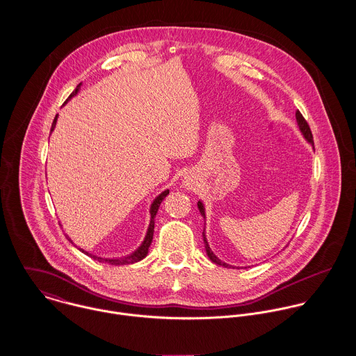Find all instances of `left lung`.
<instances>
[{
    "label": "left lung",
    "instance_id": "obj_1",
    "mask_svg": "<svg viewBox=\"0 0 356 356\" xmlns=\"http://www.w3.org/2000/svg\"><path fill=\"white\" fill-rule=\"evenodd\" d=\"M296 120H298V124H299V127H300V130H302V133H303V136H305V140L314 145V138H312V133H311V129H309V126H308V123H307V120H305V116L302 115V112H300V111H298V112H296ZM197 207H199V209H200V213H202L204 218H205L204 205L202 204V202H199V203H197ZM203 238L204 247H205V251H207L208 257H209V259H211V260H212L215 264H219V266H223V267H230V266H229V264H226L225 261L219 260V259H218V257L213 254V252L211 251V248H209V245H208V243H207V238H205V233H204V230Z\"/></svg>",
    "mask_w": 356,
    "mask_h": 356
}]
</instances>
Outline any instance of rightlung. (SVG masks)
<instances>
[{"instance_id":"1","label":"right lung","mask_w":356,"mask_h":356,"mask_svg":"<svg viewBox=\"0 0 356 356\" xmlns=\"http://www.w3.org/2000/svg\"><path fill=\"white\" fill-rule=\"evenodd\" d=\"M79 86H81V83H79V85L76 86V89L70 95V97H68L67 100H70L71 97H74V96L78 93ZM64 104H65V102H64ZM56 120H57V115H56V118H54V120H53V123H51V131L54 129V126H56ZM168 193H170V191H164L161 195H159V196L154 199V202H153L152 205H151V223H149V227H148L147 237H145V240H144L143 245H141V247H140L134 254H127V256H124V257H119V259H102V257H99V256L88 254V252H85L83 250H79V251H82L83 254L90 256V257H93V259H96V260H99V261H105V263H109V264H112V266H119V264H131V263L140 261L141 259H144V257L147 256V254H148V250H149L151 243H152L153 229H154V216H156V213H157V211H159L160 204H161V202L164 200V197H165ZM67 238H68V237H67ZM68 240H70V238H68ZM70 241H71V240H70ZM71 243H72V241H71Z\"/></svg>"}]
</instances>
